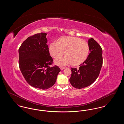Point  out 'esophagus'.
<instances>
[{
  "mask_svg": "<svg viewBox=\"0 0 124 124\" xmlns=\"http://www.w3.org/2000/svg\"><path fill=\"white\" fill-rule=\"evenodd\" d=\"M65 68V66H61L60 67V69H61V70H64Z\"/></svg>",
  "mask_w": 124,
  "mask_h": 124,
  "instance_id": "esophagus-1",
  "label": "esophagus"
}]
</instances>
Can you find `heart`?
<instances>
[{"instance_id": "b5f03b06", "label": "heart", "mask_w": 124, "mask_h": 124, "mask_svg": "<svg viewBox=\"0 0 124 124\" xmlns=\"http://www.w3.org/2000/svg\"><path fill=\"white\" fill-rule=\"evenodd\" d=\"M51 55L55 59L62 56L64 57L56 59L55 62L59 65L71 64L78 65L83 63L87 59L89 53L88 43L74 37H64L59 39L57 43L52 42L49 47Z\"/></svg>"}]
</instances>
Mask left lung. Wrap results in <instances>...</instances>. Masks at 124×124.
I'll return each instance as SVG.
<instances>
[{
	"label": "left lung",
	"instance_id": "left-lung-1",
	"mask_svg": "<svg viewBox=\"0 0 124 124\" xmlns=\"http://www.w3.org/2000/svg\"><path fill=\"white\" fill-rule=\"evenodd\" d=\"M88 56L79 68H71L69 79L71 85L75 88L81 89L92 84L99 76L103 64L102 49L93 38L88 40Z\"/></svg>",
	"mask_w": 124,
	"mask_h": 124
}]
</instances>
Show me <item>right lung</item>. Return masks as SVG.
Here are the masks:
<instances>
[{
  "label": "right lung",
  "instance_id": "right-lung-1",
  "mask_svg": "<svg viewBox=\"0 0 124 124\" xmlns=\"http://www.w3.org/2000/svg\"><path fill=\"white\" fill-rule=\"evenodd\" d=\"M45 32L27 38L18 49V64L24 79L33 87L46 90L56 82L60 69L50 56Z\"/></svg>",
  "mask_w": 124,
  "mask_h": 124
}]
</instances>
